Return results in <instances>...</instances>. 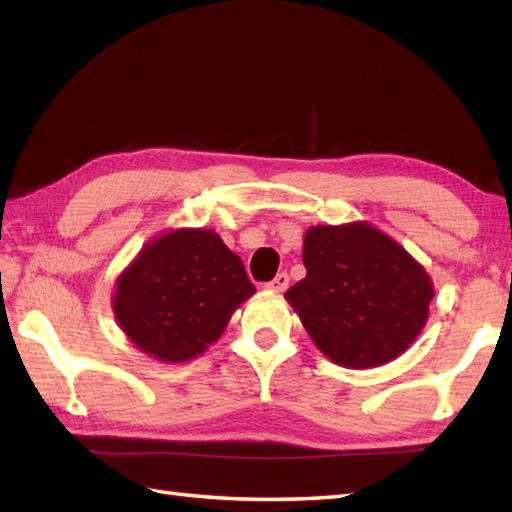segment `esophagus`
<instances>
[{
	"instance_id": "34e87169",
	"label": "esophagus",
	"mask_w": 512,
	"mask_h": 512,
	"mask_svg": "<svg viewBox=\"0 0 512 512\" xmlns=\"http://www.w3.org/2000/svg\"><path fill=\"white\" fill-rule=\"evenodd\" d=\"M288 281H290L288 273H277V277H275L273 281H268V284H266V288H270V290H275V292H284V290L288 288Z\"/></svg>"
}]
</instances>
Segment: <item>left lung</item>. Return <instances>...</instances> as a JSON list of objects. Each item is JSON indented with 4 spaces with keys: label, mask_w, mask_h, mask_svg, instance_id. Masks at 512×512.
<instances>
[{
    "label": "left lung",
    "mask_w": 512,
    "mask_h": 512,
    "mask_svg": "<svg viewBox=\"0 0 512 512\" xmlns=\"http://www.w3.org/2000/svg\"><path fill=\"white\" fill-rule=\"evenodd\" d=\"M303 264L308 275L286 299L334 363L354 369L389 363L427 323L429 275L372 226H312Z\"/></svg>",
    "instance_id": "left-lung-1"
}]
</instances>
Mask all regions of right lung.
<instances>
[{"instance_id":"1","label":"right lung","mask_w":512,"mask_h":512,"mask_svg":"<svg viewBox=\"0 0 512 512\" xmlns=\"http://www.w3.org/2000/svg\"><path fill=\"white\" fill-rule=\"evenodd\" d=\"M255 292L242 259L206 228L147 244L118 279L116 321L140 350L167 363L202 354Z\"/></svg>"}]
</instances>
